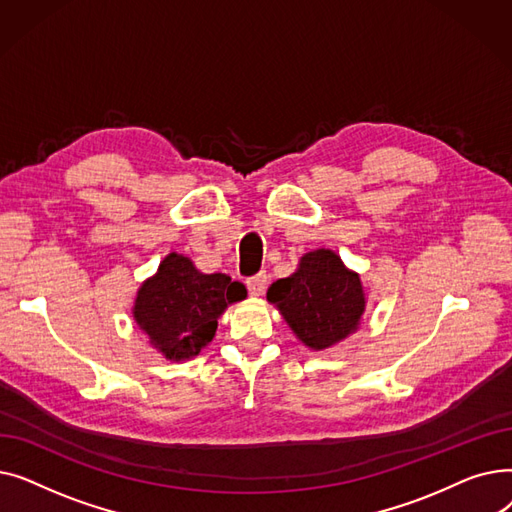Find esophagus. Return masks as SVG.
Returning a JSON list of instances; mask_svg holds the SVG:
<instances>
[{
  "label": "esophagus",
  "mask_w": 512,
  "mask_h": 512,
  "mask_svg": "<svg viewBox=\"0 0 512 512\" xmlns=\"http://www.w3.org/2000/svg\"><path fill=\"white\" fill-rule=\"evenodd\" d=\"M265 284H267V276L265 272L263 274H257L253 278L247 280V288L251 292V297H261V294L265 292Z\"/></svg>",
  "instance_id": "1"
}]
</instances>
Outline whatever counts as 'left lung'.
Listing matches in <instances>:
<instances>
[{
    "mask_svg": "<svg viewBox=\"0 0 512 512\" xmlns=\"http://www.w3.org/2000/svg\"><path fill=\"white\" fill-rule=\"evenodd\" d=\"M292 334L311 351H326L355 334L367 307L361 276L332 249H315L297 270L267 288Z\"/></svg>",
    "mask_w": 512,
    "mask_h": 512,
    "instance_id": "1",
    "label": "left lung"
}]
</instances>
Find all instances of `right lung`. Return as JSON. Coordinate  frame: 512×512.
Wrapping results in <instances>:
<instances>
[{"instance_id":"1","label":"right lung","mask_w":512,"mask_h":512,"mask_svg":"<svg viewBox=\"0 0 512 512\" xmlns=\"http://www.w3.org/2000/svg\"><path fill=\"white\" fill-rule=\"evenodd\" d=\"M245 299V284L226 274H203L191 257L170 253L137 290L132 317L157 353L188 361L213 340L228 305Z\"/></svg>"}]
</instances>
